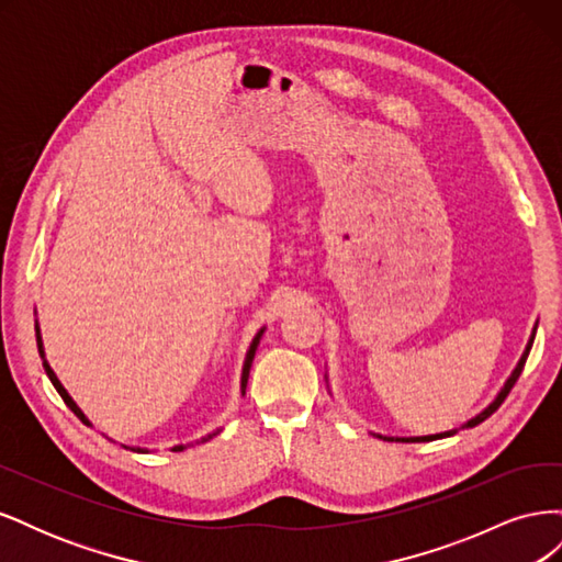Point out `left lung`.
Masks as SVG:
<instances>
[{
	"instance_id": "1",
	"label": "left lung",
	"mask_w": 562,
	"mask_h": 562,
	"mask_svg": "<svg viewBox=\"0 0 562 562\" xmlns=\"http://www.w3.org/2000/svg\"><path fill=\"white\" fill-rule=\"evenodd\" d=\"M535 335H537V326L532 328V335H530V342H527V347H525V351H522V356H520V361H518V366L514 368V372H512V378L506 380V384L502 386V391L497 394V398L492 401L483 413H479L475 417H471L467 424H462V427L459 429H469V427H475V424H481V422H485L492 413L497 411V407L504 403V398L508 396V391L514 389V384H516V380L520 378V372H522V366H525V361H527V353H530V349H532V342H535ZM459 429H450V431H443V434H431V436H415V438H394V436H380L378 434V438H384V440H398V443H422V440H436V438H446V436H454Z\"/></svg>"
}]
</instances>
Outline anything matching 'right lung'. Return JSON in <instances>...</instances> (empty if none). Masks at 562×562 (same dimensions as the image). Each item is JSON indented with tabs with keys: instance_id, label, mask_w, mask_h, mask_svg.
Wrapping results in <instances>:
<instances>
[{
	"instance_id": "obj_1",
	"label": "right lung",
	"mask_w": 562,
	"mask_h": 562,
	"mask_svg": "<svg viewBox=\"0 0 562 562\" xmlns=\"http://www.w3.org/2000/svg\"><path fill=\"white\" fill-rule=\"evenodd\" d=\"M35 330H37V347H40V356H42V359H44V345H42V333H40V323H37V326H35ZM262 333H265V328L258 333V335H255L252 337V342H250V347H248V353H246V361H244V372H241V394H246V384H248V372H250V366H252V359H255V349H258V345H260V337H262ZM44 370H46V375H48V380H50V384H54L56 386V391H58V394H60V398L65 401V405L67 407H70V411L83 422V424H89V427H91V422L87 419V415H83L81 411H79V405L72 401V396L70 394H67V391H65V386L60 384V380L56 378V372L54 370H50V366L46 363V359H44ZM215 434H209V436H203L201 440H199V443H203V440H209V438H213ZM124 448H128V450H133V452H145V448H133V446H124ZM187 446H176L173 450L176 452H180V450H184Z\"/></svg>"
}]
</instances>
